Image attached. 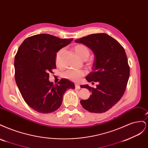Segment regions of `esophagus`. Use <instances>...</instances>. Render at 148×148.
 I'll list each match as a JSON object with an SVG mask.
<instances>
[{
	"label": "esophagus",
	"instance_id": "1",
	"mask_svg": "<svg viewBox=\"0 0 148 148\" xmlns=\"http://www.w3.org/2000/svg\"><path fill=\"white\" fill-rule=\"evenodd\" d=\"M75 88L77 89H79L81 88H80V86L78 84H75Z\"/></svg>",
	"mask_w": 148,
	"mask_h": 148
}]
</instances>
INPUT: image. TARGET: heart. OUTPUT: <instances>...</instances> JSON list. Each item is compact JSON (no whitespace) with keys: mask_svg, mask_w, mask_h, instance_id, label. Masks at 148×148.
<instances>
[{"mask_svg":"<svg viewBox=\"0 0 148 148\" xmlns=\"http://www.w3.org/2000/svg\"><path fill=\"white\" fill-rule=\"evenodd\" d=\"M74 50L76 53L82 59H86L90 54L89 49L82 44H78L75 46ZM64 49L60 50L56 53V62L57 65L60 64V58L62 53L63 52ZM86 74V71L84 70H77V69H69L63 73V77L72 82H78Z\"/></svg>","mask_w":148,"mask_h":148,"instance_id":"b5f03b06","label":"heart"}]
</instances>
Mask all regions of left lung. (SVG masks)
<instances>
[{
  "mask_svg": "<svg viewBox=\"0 0 148 148\" xmlns=\"http://www.w3.org/2000/svg\"><path fill=\"white\" fill-rule=\"evenodd\" d=\"M75 42L84 44L95 53L92 71L86 79L92 84L98 82L96 88L88 84L80 86L91 92L88 99L80 103L90 112H105L117 104L126 89L130 76L126 53L117 40L105 33L88 35Z\"/></svg>",
  "mask_w": 148,
  "mask_h": 148,
  "instance_id": "obj_1",
  "label": "left lung"
}]
</instances>
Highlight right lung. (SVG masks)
<instances>
[{"mask_svg":"<svg viewBox=\"0 0 148 148\" xmlns=\"http://www.w3.org/2000/svg\"><path fill=\"white\" fill-rule=\"evenodd\" d=\"M73 39H60L48 34L26 38L15 57V78L23 99L31 108L42 114L51 113L60 107L66 89L75 84L62 78L53 84L49 73L56 69V53Z\"/></svg>","mask_w":148,"mask_h":148,"instance_id":"add662e5","label":"right lung"}]
</instances>
